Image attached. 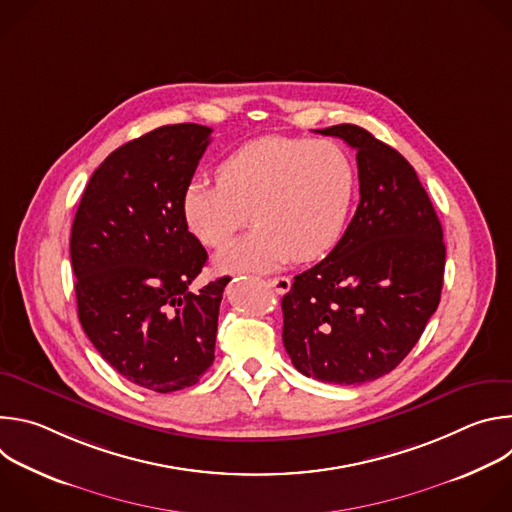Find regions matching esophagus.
Returning a JSON list of instances; mask_svg holds the SVG:
<instances>
[{
  "label": "esophagus",
  "mask_w": 512,
  "mask_h": 512,
  "mask_svg": "<svg viewBox=\"0 0 512 512\" xmlns=\"http://www.w3.org/2000/svg\"><path fill=\"white\" fill-rule=\"evenodd\" d=\"M267 285L275 291V294H287L291 287V279L289 277H271V279H267Z\"/></svg>",
  "instance_id": "obj_1"
}]
</instances>
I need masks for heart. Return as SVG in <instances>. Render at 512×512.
<instances>
[{
  "label": "heart",
  "instance_id": "1",
  "mask_svg": "<svg viewBox=\"0 0 512 512\" xmlns=\"http://www.w3.org/2000/svg\"><path fill=\"white\" fill-rule=\"evenodd\" d=\"M218 184L190 182L182 194L188 229L225 247L253 216L249 235L218 253L216 267L265 273L308 263L340 241L356 194V168L340 143L267 135L247 141L218 166Z\"/></svg>",
  "mask_w": 512,
  "mask_h": 512
}]
</instances>
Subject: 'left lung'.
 <instances>
[{
  "mask_svg": "<svg viewBox=\"0 0 512 512\" xmlns=\"http://www.w3.org/2000/svg\"><path fill=\"white\" fill-rule=\"evenodd\" d=\"M356 150L360 202L338 245L294 277L281 300L294 367L334 385H362L409 354L442 298L446 245L411 164L358 125L318 129Z\"/></svg>",
  "mask_w": 512,
  "mask_h": 512,
  "instance_id": "1",
  "label": "left lung"
}]
</instances>
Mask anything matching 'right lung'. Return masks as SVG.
Instances as JSON below:
<instances>
[{"instance_id":"add662e5","label":"right lung","mask_w":512,"mask_h":512,"mask_svg":"<svg viewBox=\"0 0 512 512\" xmlns=\"http://www.w3.org/2000/svg\"><path fill=\"white\" fill-rule=\"evenodd\" d=\"M210 133L178 123L127 141L93 172L72 223L83 330L119 375L156 393L196 385L214 360L229 279L190 291L208 255L182 212Z\"/></svg>"}]
</instances>
